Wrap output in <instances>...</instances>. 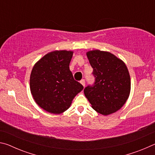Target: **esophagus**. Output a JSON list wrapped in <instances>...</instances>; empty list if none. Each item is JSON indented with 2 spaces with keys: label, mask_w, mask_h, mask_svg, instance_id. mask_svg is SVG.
Listing matches in <instances>:
<instances>
[{
  "label": "esophagus",
  "mask_w": 155,
  "mask_h": 155,
  "mask_svg": "<svg viewBox=\"0 0 155 155\" xmlns=\"http://www.w3.org/2000/svg\"><path fill=\"white\" fill-rule=\"evenodd\" d=\"M81 83L82 84L83 87H85V80H84V79L81 80Z\"/></svg>",
  "instance_id": "esophagus-1"
}]
</instances>
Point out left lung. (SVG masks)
Wrapping results in <instances>:
<instances>
[{
    "instance_id": "1",
    "label": "left lung",
    "mask_w": 155,
    "mask_h": 155,
    "mask_svg": "<svg viewBox=\"0 0 155 155\" xmlns=\"http://www.w3.org/2000/svg\"><path fill=\"white\" fill-rule=\"evenodd\" d=\"M87 57L96 78L92 86L84 89V94L96 112L107 115L124 105L130 91V78L124 62L107 51L94 50Z\"/></svg>"
}]
</instances>
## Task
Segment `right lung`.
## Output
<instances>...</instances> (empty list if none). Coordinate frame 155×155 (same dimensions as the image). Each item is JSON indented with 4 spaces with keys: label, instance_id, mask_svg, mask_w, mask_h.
I'll list each match as a JSON object with an SVG mask.
<instances>
[{
    "label": "right lung",
    "instance_id": "add662e5",
    "mask_svg": "<svg viewBox=\"0 0 155 155\" xmlns=\"http://www.w3.org/2000/svg\"><path fill=\"white\" fill-rule=\"evenodd\" d=\"M71 51H54L35 63L30 76L31 93L46 111L60 114L69 108L83 86L74 79L69 65Z\"/></svg>",
    "mask_w": 155,
    "mask_h": 155
}]
</instances>
